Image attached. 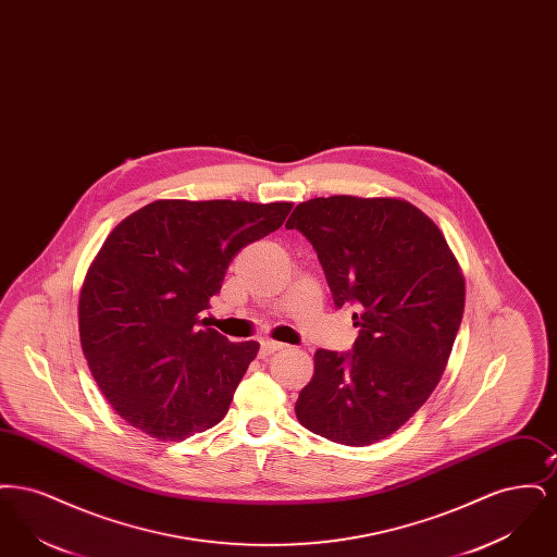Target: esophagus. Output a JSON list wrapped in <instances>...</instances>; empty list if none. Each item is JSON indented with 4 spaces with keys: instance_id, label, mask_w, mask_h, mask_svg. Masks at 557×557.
<instances>
[{
    "instance_id": "1",
    "label": "esophagus",
    "mask_w": 557,
    "mask_h": 557,
    "mask_svg": "<svg viewBox=\"0 0 557 557\" xmlns=\"http://www.w3.org/2000/svg\"><path fill=\"white\" fill-rule=\"evenodd\" d=\"M282 348H286V345H282V343H273V341H265V343H261V357L265 359V357L273 355V352H277V350H282Z\"/></svg>"
}]
</instances>
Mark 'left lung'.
<instances>
[{
	"label": "left lung",
	"instance_id": "8db88e82",
	"mask_svg": "<svg viewBox=\"0 0 557 557\" xmlns=\"http://www.w3.org/2000/svg\"><path fill=\"white\" fill-rule=\"evenodd\" d=\"M318 252L336 307L359 305L352 352L319 348L298 422L327 441L366 447L409 422L449 361L466 280L438 225L395 196L300 202L286 223Z\"/></svg>",
	"mask_w": 557,
	"mask_h": 557
}]
</instances>
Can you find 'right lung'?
I'll return each mask as SVG.
<instances>
[{
  "instance_id": "right-lung-1",
  "label": "right lung",
  "mask_w": 557,
  "mask_h": 557,
  "mask_svg": "<svg viewBox=\"0 0 557 557\" xmlns=\"http://www.w3.org/2000/svg\"><path fill=\"white\" fill-rule=\"evenodd\" d=\"M292 202L154 200L104 239L79 292V338L112 409L180 443L219 424L259 343H230L200 313L234 257L280 230Z\"/></svg>"
}]
</instances>
